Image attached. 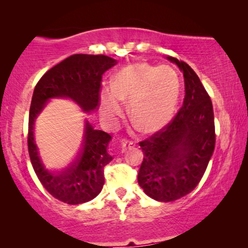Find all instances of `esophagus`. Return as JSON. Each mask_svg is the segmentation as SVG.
<instances>
[{
    "label": "esophagus",
    "mask_w": 248,
    "mask_h": 248,
    "mask_svg": "<svg viewBox=\"0 0 248 248\" xmlns=\"http://www.w3.org/2000/svg\"><path fill=\"white\" fill-rule=\"evenodd\" d=\"M121 145H122V151L124 152L126 151L127 149L135 147V142L132 140H128V139H123V140L121 141Z\"/></svg>",
    "instance_id": "34e87169"
}]
</instances>
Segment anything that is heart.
I'll return each instance as SVG.
<instances>
[{"label": "heart", "instance_id": "obj_1", "mask_svg": "<svg viewBox=\"0 0 248 248\" xmlns=\"http://www.w3.org/2000/svg\"><path fill=\"white\" fill-rule=\"evenodd\" d=\"M181 94L178 74L170 66L131 64L115 74L111 90L100 93L101 113L115 123L127 103L131 121L141 132L154 133L164 128L174 116Z\"/></svg>", "mask_w": 248, "mask_h": 248}]
</instances>
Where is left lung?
Returning a JSON list of instances; mask_svg holds the SVG:
<instances>
[{"label":"left lung","mask_w":248,"mask_h":248,"mask_svg":"<svg viewBox=\"0 0 248 248\" xmlns=\"http://www.w3.org/2000/svg\"><path fill=\"white\" fill-rule=\"evenodd\" d=\"M168 60L177 64L184 76V101L164 128L139 142L143 152L139 185L160 202L181 199L199 185L216 144L210 96L188 64L171 56Z\"/></svg>","instance_id":"8db88e82"}]
</instances>
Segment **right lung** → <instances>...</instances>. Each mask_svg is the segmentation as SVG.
I'll return each instance as SVG.
<instances>
[{"instance_id": "add662e5", "label": "right lung", "mask_w": 248, "mask_h": 248, "mask_svg": "<svg viewBox=\"0 0 248 248\" xmlns=\"http://www.w3.org/2000/svg\"><path fill=\"white\" fill-rule=\"evenodd\" d=\"M116 61L105 55L74 54L47 71L37 82L29 110L28 151L39 182L53 198L67 204H81L96 198L103 188L104 168L113 157L107 152L111 137L86 124L83 145L72 164L61 172L48 171L40 161L33 139V122L53 97H66L84 111L99 103L101 76Z\"/></svg>"}]
</instances>
